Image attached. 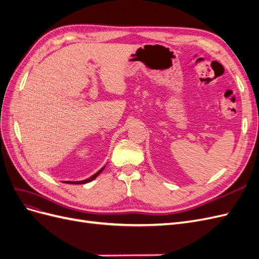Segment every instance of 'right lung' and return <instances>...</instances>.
<instances>
[{
    "label": "right lung",
    "mask_w": 259,
    "mask_h": 259,
    "mask_svg": "<svg viewBox=\"0 0 259 259\" xmlns=\"http://www.w3.org/2000/svg\"><path fill=\"white\" fill-rule=\"evenodd\" d=\"M104 168H105V166H104L103 168H101L100 170H98L95 175H93L92 177H90V178H88V179H85V180H82V182H66V183H68V184H76V185H82V184L90 183V182H92V180L95 179V178H96V177H97V176H98V175L101 173V171L104 170Z\"/></svg>",
    "instance_id": "add662e5"
}]
</instances>
